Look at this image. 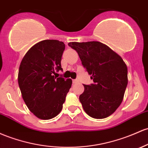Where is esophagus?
I'll list each match as a JSON object with an SVG mask.
<instances>
[{"label":"esophagus","mask_w":148,"mask_h":148,"mask_svg":"<svg viewBox=\"0 0 148 148\" xmlns=\"http://www.w3.org/2000/svg\"><path fill=\"white\" fill-rule=\"evenodd\" d=\"M78 82H79V81H78L77 79H74V80H73V83H74V84H77Z\"/></svg>","instance_id":"obj_1"}]
</instances>
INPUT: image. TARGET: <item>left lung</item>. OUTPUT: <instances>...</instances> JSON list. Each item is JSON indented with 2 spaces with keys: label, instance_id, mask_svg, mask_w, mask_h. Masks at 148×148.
<instances>
[{
  "label": "left lung",
  "instance_id": "8db88e82",
  "mask_svg": "<svg viewBox=\"0 0 148 148\" xmlns=\"http://www.w3.org/2000/svg\"><path fill=\"white\" fill-rule=\"evenodd\" d=\"M93 84L79 96L84 111L94 119L110 116L119 107L128 84L126 63L108 45L98 41L70 42Z\"/></svg>",
  "mask_w": 148,
  "mask_h": 148
}]
</instances>
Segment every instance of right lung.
I'll list each match as a JSON object with an SVG mask.
<instances>
[{
    "instance_id": "1",
    "label": "right lung",
    "mask_w": 148,
    "mask_h": 148,
    "mask_svg": "<svg viewBox=\"0 0 148 148\" xmlns=\"http://www.w3.org/2000/svg\"><path fill=\"white\" fill-rule=\"evenodd\" d=\"M65 45L58 40H43L29 49L20 63L18 84L27 108L36 117L47 120L61 112L71 79L55 77L62 70L61 60Z\"/></svg>"
}]
</instances>
